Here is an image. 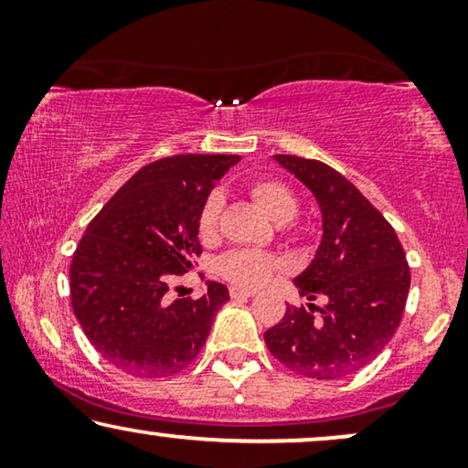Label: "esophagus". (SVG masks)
<instances>
[{
	"mask_svg": "<svg viewBox=\"0 0 468 468\" xmlns=\"http://www.w3.org/2000/svg\"><path fill=\"white\" fill-rule=\"evenodd\" d=\"M229 296L234 300H240V298H251L255 296L253 290H245V287H229Z\"/></svg>",
	"mask_w": 468,
	"mask_h": 468,
	"instance_id": "esophagus-1",
	"label": "esophagus"
}]
</instances>
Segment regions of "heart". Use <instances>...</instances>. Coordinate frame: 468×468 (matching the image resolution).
<instances>
[{
    "mask_svg": "<svg viewBox=\"0 0 468 468\" xmlns=\"http://www.w3.org/2000/svg\"><path fill=\"white\" fill-rule=\"evenodd\" d=\"M249 194L253 200L272 217L274 221H287L296 215L298 197L285 183L277 178H258L249 185ZM223 208V197L219 191L207 196L200 215H197V232L202 240H213L217 229H219V217ZM279 268V260L264 251H253V249H236L223 255L217 261V271L221 277L232 281L236 285L258 287L272 277Z\"/></svg>",
    "mask_w": 468,
    "mask_h": 468,
    "instance_id": "1",
    "label": "heart"
}]
</instances>
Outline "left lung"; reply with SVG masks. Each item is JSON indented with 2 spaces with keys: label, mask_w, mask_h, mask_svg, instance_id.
<instances>
[{
  "label": "left lung",
  "mask_w": 468,
  "mask_h": 468,
  "mask_svg": "<svg viewBox=\"0 0 468 468\" xmlns=\"http://www.w3.org/2000/svg\"><path fill=\"white\" fill-rule=\"evenodd\" d=\"M272 157L315 196L322 213L315 258L293 285L324 306H287L264 341L293 373L341 379L373 362L399 328L411 285L405 251L379 210L335 168L317 159Z\"/></svg>",
  "instance_id": "1"
}]
</instances>
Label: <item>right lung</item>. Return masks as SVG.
Wrapping results in <instances>:
<instances>
[{"mask_svg":"<svg viewBox=\"0 0 468 468\" xmlns=\"http://www.w3.org/2000/svg\"><path fill=\"white\" fill-rule=\"evenodd\" d=\"M239 155H175L140 168L87 226L69 266L74 315L98 354L140 379L175 375L196 360L226 285L168 300L170 279L202 253L197 215Z\"/></svg>","mask_w":468,"mask_h":468,"instance_id":"obj_1","label":"right lung"}]
</instances>
